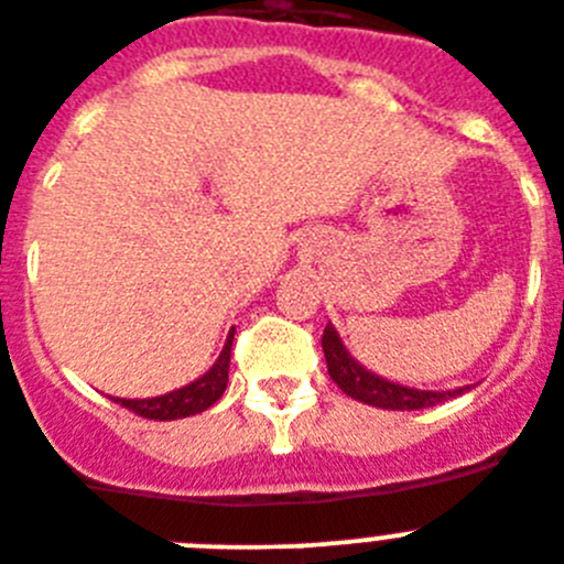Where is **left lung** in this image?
Wrapping results in <instances>:
<instances>
[{
  "instance_id": "1",
  "label": "left lung",
  "mask_w": 564,
  "mask_h": 564,
  "mask_svg": "<svg viewBox=\"0 0 564 564\" xmlns=\"http://www.w3.org/2000/svg\"><path fill=\"white\" fill-rule=\"evenodd\" d=\"M322 350H325V362H328L330 379H334L350 399H359L365 405L384 408V411H420V408L440 405L445 399L459 397V393L465 391V388L442 393L416 391V388H402V384L388 382V379L370 373V370H365L362 365L356 362L354 356L341 348L339 336H336V330L330 328V325L325 328V334H322Z\"/></svg>"
}]
</instances>
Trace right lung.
Returning a JSON list of instances; mask_svg holds the SVG:
<instances>
[{
  "label": "right lung",
  "instance_id": "right-lung-1",
  "mask_svg": "<svg viewBox=\"0 0 564 564\" xmlns=\"http://www.w3.org/2000/svg\"><path fill=\"white\" fill-rule=\"evenodd\" d=\"M230 345H234V330H230L228 341H225L223 354L216 359L214 368L199 377L196 382L185 384L180 391H171L165 397L153 399H117L119 405L133 411L142 420H182V416H194V413L208 411L216 399L223 397L225 388H228V370H230Z\"/></svg>",
  "mask_w": 564,
  "mask_h": 564
}]
</instances>
